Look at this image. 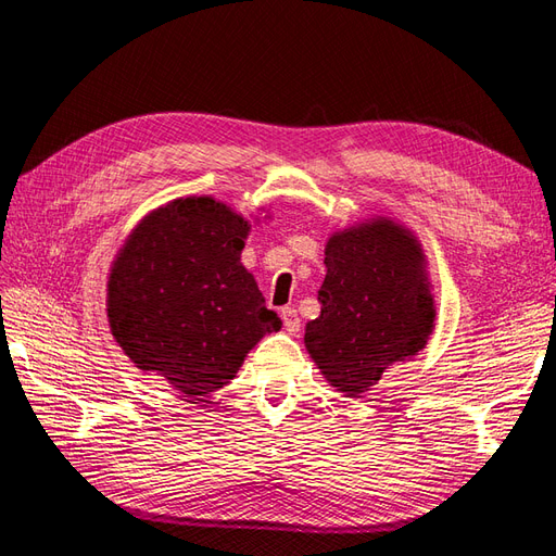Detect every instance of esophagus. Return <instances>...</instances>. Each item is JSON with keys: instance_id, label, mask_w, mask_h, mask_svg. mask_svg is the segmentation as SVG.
Masks as SVG:
<instances>
[{"instance_id": "esophagus-1", "label": "esophagus", "mask_w": 556, "mask_h": 556, "mask_svg": "<svg viewBox=\"0 0 556 556\" xmlns=\"http://www.w3.org/2000/svg\"><path fill=\"white\" fill-rule=\"evenodd\" d=\"M280 317H282V325L285 329H288L290 333H296L301 329V319H299V313L294 306H285L280 311Z\"/></svg>"}]
</instances>
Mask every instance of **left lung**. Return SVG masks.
Wrapping results in <instances>:
<instances>
[{
    "label": "left lung",
    "mask_w": 556,
    "mask_h": 556,
    "mask_svg": "<svg viewBox=\"0 0 556 556\" xmlns=\"http://www.w3.org/2000/svg\"><path fill=\"white\" fill-rule=\"evenodd\" d=\"M325 264L306 348L333 387L357 396L427 345L435 311L425 257L406 229L376 220L333 233Z\"/></svg>",
    "instance_id": "obj_1"
}]
</instances>
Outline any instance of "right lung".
Wrapping results in <instances>:
<instances>
[{
    "instance_id": "right-lung-1",
    "label": "right lung",
    "mask_w": 556,
    "mask_h": 556,
    "mask_svg": "<svg viewBox=\"0 0 556 556\" xmlns=\"http://www.w3.org/2000/svg\"><path fill=\"white\" fill-rule=\"evenodd\" d=\"M248 223L211 197H185L131 231L109 280V323L125 355L178 392L227 384L280 319L245 266Z\"/></svg>"
}]
</instances>
